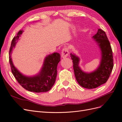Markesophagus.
<instances>
[{"label":"esophagus","instance_id":"obj_1","mask_svg":"<svg viewBox=\"0 0 122 122\" xmlns=\"http://www.w3.org/2000/svg\"><path fill=\"white\" fill-rule=\"evenodd\" d=\"M68 50L67 48H64L62 50V53H61V57L63 58H65L68 56Z\"/></svg>","mask_w":122,"mask_h":122}]
</instances>
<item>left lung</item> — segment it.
<instances>
[{
	"mask_svg": "<svg viewBox=\"0 0 122 122\" xmlns=\"http://www.w3.org/2000/svg\"><path fill=\"white\" fill-rule=\"evenodd\" d=\"M92 37L97 43L101 52L100 65L95 70L90 73L83 71L78 65L79 57L74 54H70L74 75L77 82L81 87L89 89L96 88L105 84L111 75L113 67L112 51L105 32L98 29L97 33Z\"/></svg>",
	"mask_w": 122,
	"mask_h": 122,
	"instance_id": "obj_1",
	"label": "left lung"
}]
</instances>
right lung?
<instances>
[{
    "label": "right lung",
    "mask_w": 122,
    "mask_h": 122,
    "mask_svg": "<svg viewBox=\"0 0 122 122\" xmlns=\"http://www.w3.org/2000/svg\"><path fill=\"white\" fill-rule=\"evenodd\" d=\"M23 33L20 30L11 41L9 52V62L11 72L15 79L23 88L30 92L35 93L46 92L49 91L55 82L57 74V66L60 61V55L54 53L47 56L44 60L42 68L37 75L27 76L23 75L15 67L11 60V54L19 37Z\"/></svg>",
    "instance_id": "1"
}]
</instances>
